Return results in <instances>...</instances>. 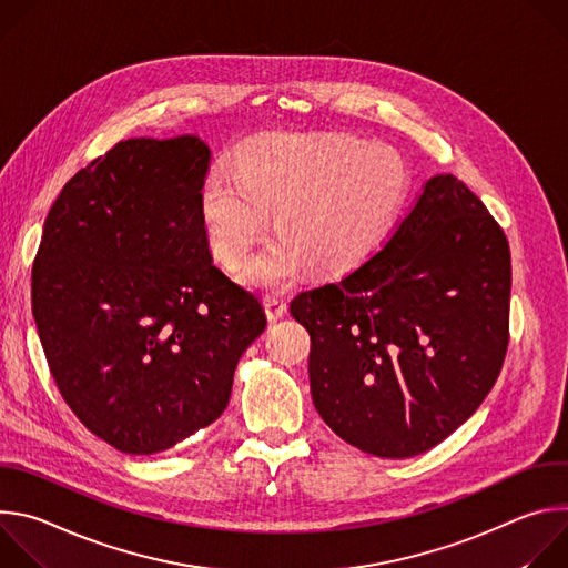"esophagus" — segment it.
Listing matches in <instances>:
<instances>
[{
  "label": "esophagus",
  "mask_w": 568,
  "mask_h": 568,
  "mask_svg": "<svg viewBox=\"0 0 568 568\" xmlns=\"http://www.w3.org/2000/svg\"><path fill=\"white\" fill-rule=\"evenodd\" d=\"M265 312H267V316H270L272 321L283 318V316L287 314V303H285V298H283V296H276V294L267 296V298H265Z\"/></svg>",
  "instance_id": "esophagus-1"
}]
</instances>
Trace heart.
I'll use <instances>...</instances> for the list:
<instances>
[{"mask_svg": "<svg viewBox=\"0 0 568 568\" xmlns=\"http://www.w3.org/2000/svg\"><path fill=\"white\" fill-rule=\"evenodd\" d=\"M407 171L402 156L357 136L270 134L237 152L235 171L215 166L202 189L213 252L235 267L270 224L278 235L242 265L256 287H285L305 267L333 276L355 265L393 217Z\"/></svg>", "mask_w": 568, "mask_h": 568, "instance_id": "obj_1", "label": "heart"}]
</instances>
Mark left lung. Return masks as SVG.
<instances>
[{"label":"left lung","mask_w":568,"mask_h":568,"mask_svg":"<svg viewBox=\"0 0 568 568\" xmlns=\"http://www.w3.org/2000/svg\"><path fill=\"white\" fill-rule=\"evenodd\" d=\"M510 247L454 175L427 180L379 250L290 303L310 333L312 402L379 458L443 443L495 386L510 342Z\"/></svg>","instance_id":"8db88e82"}]
</instances>
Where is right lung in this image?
<instances>
[{"mask_svg":"<svg viewBox=\"0 0 568 568\" xmlns=\"http://www.w3.org/2000/svg\"><path fill=\"white\" fill-rule=\"evenodd\" d=\"M209 166L197 136L119 141L44 220L31 307L49 371L75 418L123 454L215 423L267 326L261 301L211 261Z\"/></svg>","mask_w":568,"mask_h":568,"instance_id":"obj_1","label":"right lung"}]
</instances>
